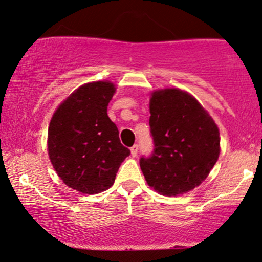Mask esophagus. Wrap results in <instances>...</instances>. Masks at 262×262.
Here are the masks:
<instances>
[{
    "label": "esophagus",
    "instance_id": "34e87169",
    "mask_svg": "<svg viewBox=\"0 0 262 262\" xmlns=\"http://www.w3.org/2000/svg\"><path fill=\"white\" fill-rule=\"evenodd\" d=\"M130 154H132V156H137V154H138V145H137V144H135V145H133L130 148Z\"/></svg>",
    "mask_w": 262,
    "mask_h": 262
}]
</instances>
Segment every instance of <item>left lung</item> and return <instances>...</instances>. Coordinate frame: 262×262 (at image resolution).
Listing matches in <instances>:
<instances>
[{
  "label": "left lung",
  "mask_w": 262,
  "mask_h": 262,
  "mask_svg": "<svg viewBox=\"0 0 262 262\" xmlns=\"http://www.w3.org/2000/svg\"><path fill=\"white\" fill-rule=\"evenodd\" d=\"M149 108L154 151L140 158L146 182L164 196L192 191L219 158L217 124L193 96L179 89L154 91Z\"/></svg>",
  "instance_id": "1"
}]
</instances>
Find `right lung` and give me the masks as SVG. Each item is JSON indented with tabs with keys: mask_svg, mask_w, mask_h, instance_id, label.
Instances as JSON below:
<instances>
[{
	"mask_svg": "<svg viewBox=\"0 0 262 262\" xmlns=\"http://www.w3.org/2000/svg\"><path fill=\"white\" fill-rule=\"evenodd\" d=\"M114 92L110 81L85 83L56 108L50 121L48 154L54 170L65 185L81 193L110 188L130 154L107 114Z\"/></svg>",
	"mask_w": 262,
	"mask_h": 262,
	"instance_id": "right-lung-1",
	"label": "right lung"
}]
</instances>
